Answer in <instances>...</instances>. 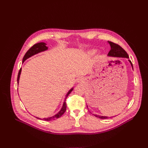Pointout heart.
Returning <instances> with one entry per match:
<instances>
[{"mask_svg":"<svg viewBox=\"0 0 148 148\" xmlns=\"http://www.w3.org/2000/svg\"><path fill=\"white\" fill-rule=\"evenodd\" d=\"M95 52H96L95 50H92V51H91L90 52H89V53H91V54H93V53H95Z\"/></svg>","mask_w":148,"mask_h":148,"instance_id":"1","label":"heart"}]
</instances>
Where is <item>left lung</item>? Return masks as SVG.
Wrapping results in <instances>:
<instances>
[{"label": "left lung", "mask_w": 148, "mask_h": 148, "mask_svg": "<svg viewBox=\"0 0 148 148\" xmlns=\"http://www.w3.org/2000/svg\"><path fill=\"white\" fill-rule=\"evenodd\" d=\"M109 44H110V51H109V52L108 53V56L109 57H115V58H120V57H122V58H127V59H128L129 57L128 53L126 52L124 49L122 47H120L118 44L114 43L112 42H110V41H108ZM129 62L130 63L132 66V69H133V65L132 62L128 60ZM88 107V106H87ZM95 116V117H97V118H99L101 119H108V118H111V117H107V116H102V115H97V114H93Z\"/></svg>", "instance_id": "1"}]
</instances>
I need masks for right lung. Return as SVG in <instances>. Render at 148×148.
Returning a JSON list of instances; mask_svg holds the SVG:
<instances>
[{
	"label": "right lung",
	"mask_w": 148,
	"mask_h": 148,
	"mask_svg": "<svg viewBox=\"0 0 148 148\" xmlns=\"http://www.w3.org/2000/svg\"><path fill=\"white\" fill-rule=\"evenodd\" d=\"M47 49H48V47L46 46V44L45 42H39V43H37V44H34V46H33L32 47H31L29 49V50L27 52H26V53H25V55L24 56V57L23 58V61H22V62H23H23L26 59H28V58L33 56L34 55L37 54V53H38L39 52H44V51H47ZM21 72V68L20 69L18 74V77H17V83H18H18H19V80H20ZM73 88H71L70 90L69 91V92H67V94H66L65 97L64 102H63V106H62V108H61V109L60 110V111L59 112H58L57 114H56L55 115L52 116V117H48V118H44V119H42L44 120H46V121H51V120L57 119L58 118H60L61 116L65 113V112L66 111V104L65 101H66V97H68V96L70 95V92L73 91ZM36 118L39 119H41L39 118V117H36Z\"/></svg>",
	"instance_id": "obj_1"
}]
</instances>
